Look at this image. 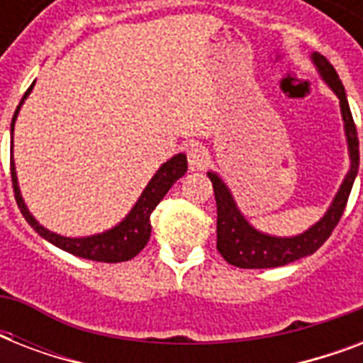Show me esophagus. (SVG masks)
<instances>
[{"instance_id":"34e87169","label":"esophagus","mask_w":363,"mask_h":363,"mask_svg":"<svg viewBox=\"0 0 363 363\" xmlns=\"http://www.w3.org/2000/svg\"><path fill=\"white\" fill-rule=\"evenodd\" d=\"M188 164H190V169L192 171H203L209 167L211 156L207 152V148L201 147L199 143H192L186 150Z\"/></svg>"}]
</instances>
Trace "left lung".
<instances>
[{
    "label": "left lung",
    "instance_id": "obj_1",
    "mask_svg": "<svg viewBox=\"0 0 363 363\" xmlns=\"http://www.w3.org/2000/svg\"><path fill=\"white\" fill-rule=\"evenodd\" d=\"M311 60L315 64L316 71L320 73L322 81L332 88V92L337 96L341 116L345 122V135L349 145L350 169L345 175L341 186H339L332 205L328 207L320 220L313 224L303 233L292 235V238H277L269 233H262L259 230L250 224L239 211L235 199H233L230 188L222 181L218 173L209 171L207 177L213 182L216 199V248L222 254V258L228 264L242 267V269H267V267H281V265L292 264L296 259L311 256L326 242L332 235L333 228L337 226L339 218L343 215L347 201H349L350 190L358 175V165H360V143L358 133L350 113L349 99L345 94V86L339 79L337 71L328 62L322 54L313 52Z\"/></svg>",
    "mask_w": 363,
    "mask_h": 363
}]
</instances>
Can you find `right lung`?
<instances>
[{
    "label": "right lung",
    "mask_w": 363,
    "mask_h": 363,
    "mask_svg": "<svg viewBox=\"0 0 363 363\" xmlns=\"http://www.w3.org/2000/svg\"><path fill=\"white\" fill-rule=\"evenodd\" d=\"M33 84L28 88V92L24 94V98L18 104L16 111H14L13 122H11V139H13L14 122L18 116V111L26 98L30 96L33 90ZM13 145V141H11ZM188 171L186 154H175L173 158L167 160L165 164L160 165V169L154 173V177L148 181L147 188L143 190L135 205L131 207V211L125 215L122 222H118L115 228H111L104 233H96V235H86V238H64L58 233L50 232L45 226H41L39 222L33 218L28 207H26L22 194L18 188V179H16V167H14L13 154H11V177H13V188H14V199L18 203L20 213L24 215L26 222L35 230L43 239H47L48 242H52L54 247L62 248L65 252L79 256L84 259H94V262H105V264H116V262H128L133 256L141 252L145 245L150 239V215L156 209V205L164 199L173 184L181 179Z\"/></svg>",
    "instance_id": "obj_1"
}]
</instances>
